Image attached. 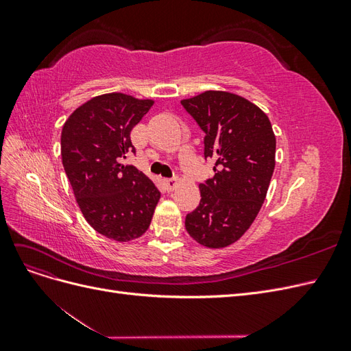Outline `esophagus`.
I'll use <instances>...</instances> for the list:
<instances>
[{
  "mask_svg": "<svg viewBox=\"0 0 351 351\" xmlns=\"http://www.w3.org/2000/svg\"><path fill=\"white\" fill-rule=\"evenodd\" d=\"M164 184H165L167 190H169V192H171V190H174L177 187L178 180L177 178H167V180H164Z\"/></svg>",
  "mask_w": 351,
  "mask_h": 351,
  "instance_id": "1",
  "label": "esophagus"
}]
</instances>
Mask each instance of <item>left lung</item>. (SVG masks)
<instances>
[{
  "label": "left lung",
  "instance_id": "8db88e82",
  "mask_svg": "<svg viewBox=\"0 0 351 351\" xmlns=\"http://www.w3.org/2000/svg\"><path fill=\"white\" fill-rule=\"evenodd\" d=\"M182 105L205 132V159L215 161V176L199 184L200 204L187 214L186 230L202 246L226 247L259 214L277 141L268 115L239 95L206 90Z\"/></svg>",
  "mask_w": 351,
  "mask_h": 351
}]
</instances>
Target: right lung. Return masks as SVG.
<instances>
[{"label": "right lung", "mask_w": 351, "mask_h": 351, "mask_svg": "<svg viewBox=\"0 0 351 351\" xmlns=\"http://www.w3.org/2000/svg\"><path fill=\"white\" fill-rule=\"evenodd\" d=\"M154 101L105 93L73 111L61 132L62 167L83 217L99 234L130 241L149 228L161 193L142 171L120 164L136 152L130 132Z\"/></svg>", "instance_id": "add662e5"}]
</instances>
